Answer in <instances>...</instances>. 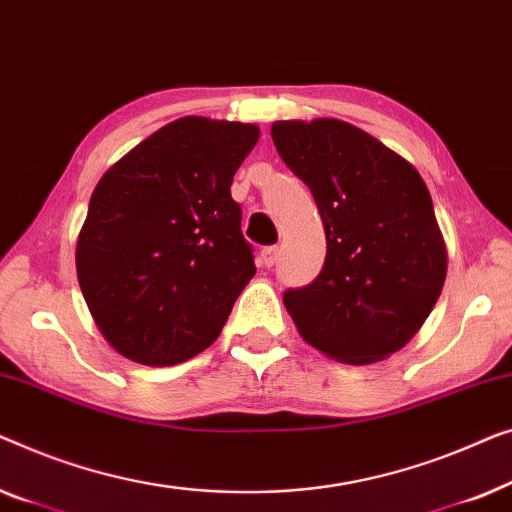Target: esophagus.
<instances>
[{"mask_svg":"<svg viewBox=\"0 0 512 512\" xmlns=\"http://www.w3.org/2000/svg\"><path fill=\"white\" fill-rule=\"evenodd\" d=\"M262 262H264V266L276 264L278 262V248L276 246H266L262 250Z\"/></svg>","mask_w":512,"mask_h":512,"instance_id":"34e87169","label":"esophagus"}]
</instances>
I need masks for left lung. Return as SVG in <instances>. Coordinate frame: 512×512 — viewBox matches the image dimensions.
<instances>
[{"label":"left lung","instance_id":"8db88e82","mask_svg":"<svg viewBox=\"0 0 512 512\" xmlns=\"http://www.w3.org/2000/svg\"><path fill=\"white\" fill-rule=\"evenodd\" d=\"M271 139L311 187L327 257L283 301L306 343L345 364L401 350L443 290L448 253L431 194L410 162L350 122L280 120Z\"/></svg>","mask_w":512,"mask_h":512}]
</instances>
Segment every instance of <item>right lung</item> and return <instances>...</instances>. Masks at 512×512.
<instances>
[{
  "instance_id": "1",
  "label": "right lung",
  "mask_w": 512,
  "mask_h": 512,
  "mask_svg": "<svg viewBox=\"0 0 512 512\" xmlns=\"http://www.w3.org/2000/svg\"><path fill=\"white\" fill-rule=\"evenodd\" d=\"M257 139L255 125L187 115L97 183L76 271L92 318L120 355L174 366L220 336L257 271L229 190Z\"/></svg>"
}]
</instances>
